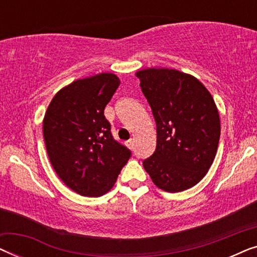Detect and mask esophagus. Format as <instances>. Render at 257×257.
Returning a JSON list of instances; mask_svg holds the SVG:
<instances>
[{"label":"esophagus","mask_w":257,"mask_h":257,"mask_svg":"<svg viewBox=\"0 0 257 257\" xmlns=\"http://www.w3.org/2000/svg\"><path fill=\"white\" fill-rule=\"evenodd\" d=\"M126 145H127L128 149H131V150H135V142H133L132 139H130L128 142H126Z\"/></svg>","instance_id":"obj_1"}]
</instances>
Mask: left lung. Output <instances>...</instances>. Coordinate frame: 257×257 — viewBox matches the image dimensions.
Instances as JSON below:
<instances>
[{
  "mask_svg": "<svg viewBox=\"0 0 257 257\" xmlns=\"http://www.w3.org/2000/svg\"><path fill=\"white\" fill-rule=\"evenodd\" d=\"M136 76L157 124V149L144 168L166 192L193 187L212 166L219 146L220 118L212 94L178 70L151 68Z\"/></svg>",
  "mask_w": 257,
  "mask_h": 257,
  "instance_id": "8db88e82",
  "label": "left lung"
}]
</instances>
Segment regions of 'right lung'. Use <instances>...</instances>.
Wrapping results in <instances>:
<instances>
[{"instance_id":"1","label":"right lung","mask_w":257,"mask_h":257,"mask_svg":"<svg viewBox=\"0 0 257 257\" xmlns=\"http://www.w3.org/2000/svg\"><path fill=\"white\" fill-rule=\"evenodd\" d=\"M119 84L113 73L75 80L55 94L45 112L43 136L52 167L83 196L110 191L131 157V151L112 137L104 115Z\"/></svg>"}]
</instances>
